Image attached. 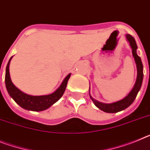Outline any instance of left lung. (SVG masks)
<instances>
[{
	"mask_svg": "<svg viewBox=\"0 0 150 150\" xmlns=\"http://www.w3.org/2000/svg\"><path fill=\"white\" fill-rule=\"evenodd\" d=\"M125 36H126L127 41L129 42L131 50H132L133 57H134V61L136 63L137 70V80L133 89L128 93V95L127 96H125L123 99L117 101V102H112V103H103V102H98V101L96 100L95 98L91 96L90 92H89V96H90L91 99L95 104V105L100 110L105 112H107V113H116V112H121V111H123V110L126 109L127 108H128L129 106L134 102V99L136 98L138 92L141 88L142 83H143V64H142L141 58L137 55V45L136 41H135L134 37L131 36L129 34H127ZM89 89H90V87H89Z\"/></svg>",
	"mask_w": 150,
	"mask_h": 150,
	"instance_id": "left-lung-1",
	"label": "left lung"
}]
</instances>
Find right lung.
Instances as JSON below:
<instances>
[{
	"label": "right lung",
	"instance_id": "right-lung-1",
	"mask_svg": "<svg viewBox=\"0 0 150 150\" xmlns=\"http://www.w3.org/2000/svg\"><path fill=\"white\" fill-rule=\"evenodd\" d=\"M12 57H11L10 58L7 67H6L5 84H6V88H7L10 96L20 107L25 110H29V111L41 112V111L48 109L61 98L64 93L65 89H66L67 82H68L71 74H69L64 78V80H63L61 86L52 94L45 95V96H31V95L25 94L15 86L11 79L9 67H10V63H11Z\"/></svg>",
	"mask_w": 150,
	"mask_h": 150
}]
</instances>
